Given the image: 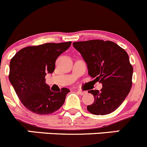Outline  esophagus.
I'll use <instances>...</instances> for the list:
<instances>
[{"instance_id":"esophagus-1","label":"esophagus","mask_w":147,"mask_h":147,"mask_svg":"<svg viewBox=\"0 0 147 147\" xmlns=\"http://www.w3.org/2000/svg\"><path fill=\"white\" fill-rule=\"evenodd\" d=\"M77 93L80 95H84V94H86V91H82L81 90H77Z\"/></svg>"}]
</instances>
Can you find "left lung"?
Returning <instances> with one entry per match:
<instances>
[{
  "instance_id": "left-lung-1",
  "label": "left lung",
  "mask_w": 147,
  "mask_h": 147,
  "mask_svg": "<svg viewBox=\"0 0 147 147\" xmlns=\"http://www.w3.org/2000/svg\"><path fill=\"white\" fill-rule=\"evenodd\" d=\"M73 46L85 61L88 74L102 84L100 91H88L94 96V101L87 107V110L95 115L114 111L131 88L133 68L127 53L110 40L74 42Z\"/></svg>"
}]
</instances>
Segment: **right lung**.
<instances>
[{
	"label": "right lung",
	"mask_w": 147,
	"mask_h": 147,
	"mask_svg": "<svg viewBox=\"0 0 147 147\" xmlns=\"http://www.w3.org/2000/svg\"><path fill=\"white\" fill-rule=\"evenodd\" d=\"M71 42L48 43L28 46L16 53L10 62L9 81L21 103L37 114H49L64 103L69 89L54 92L45 83V76L55 70L56 60Z\"/></svg>",
	"instance_id": "add662e5"
}]
</instances>
